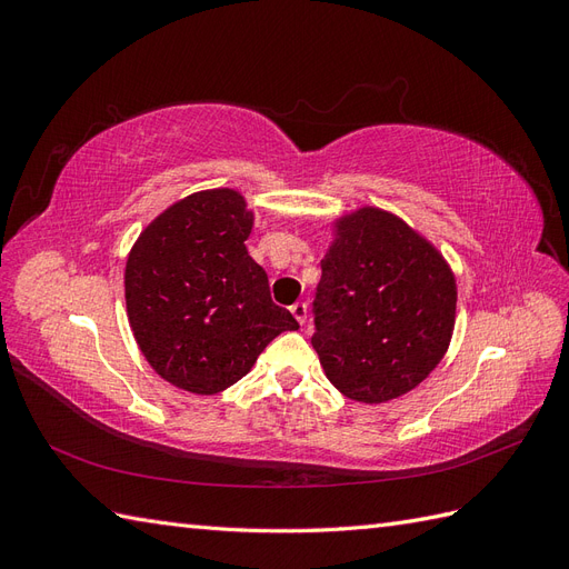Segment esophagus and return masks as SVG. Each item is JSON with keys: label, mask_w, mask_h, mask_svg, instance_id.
<instances>
[{"label": "esophagus", "mask_w": 569, "mask_h": 569, "mask_svg": "<svg viewBox=\"0 0 569 569\" xmlns=\"http://www.w3.org/2000/svg\"><path fill=\"white\" fill-rule=\"evenodd\" d=\"M291 316L299 320V325H306V320H308V306L303 301H297L295 306H291Z\"/></svg>", "instance_id": "34e87169"}]
</instances>
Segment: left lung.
Segmentation results:
<instances>
[{
	"instance_id": "1",
	"label": "left lung",
	"mask_w": 569,
	"mask_h": 569,
	"mask_svg": "<svg viewBox=\"0 0 569 569\" xmlns=\"http://www.w3.org/2000/svg\"><path fill=\"white\" fill-rule=\"evenodd\" d=\"M313 349L343 396L387 403L416 389L451 343L456 278L408 222L363 206L335 220L320 261Z\"/></svg>"
}]
</instances>
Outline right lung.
<instances>
[{"label": "right lung", "instance_id": "obj_1", "mask_svg": "<svg viewBox=\"0 0 569 569\" xmlns=\"http://www.w3.org/2000/svg\"><path fill=\"white\" fill-rule=\"evenodd\" d=\"M253 211L237 189H203L153 218L126 263L137 347L166 382L218 393L251 370L268 343L299 330L270 299L268 274L244 242Z\"/></svg>", "mask_w": 569, "mask_h": 569}]
</instances>
